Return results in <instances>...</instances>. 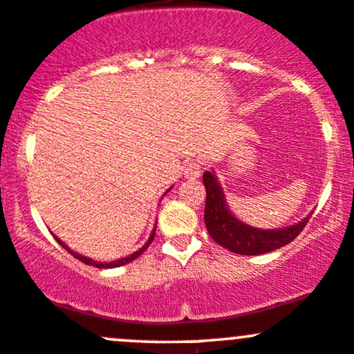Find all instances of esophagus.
<instances>
[{"mask_svg": "<svg viewBox=\"0 0 354 354\" xmlns=\"http://www.w3.org/2000/svg\"><path fill=\"white\" fill-rule=\"evenodd\" d=\"M184 176H185V178H197V177H199L201 176V163L196 162V160L185 163Z\"/></svg>", "mask_w": 354, "mask_h": 354, "instance_id": "34e87169", "label": "esophagus"}]
</instances>
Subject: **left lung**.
Segmentation results:
<instances>
[{
    "label": "left lung",
    "instance_id": "left-lung-1",
    "mask_svg": "<svg viewBox=\"0 0 354 354\" xmlns=\"http://www.w3.org/2000/svg\"><path fill=\"white\" fill-rule=\"evenodd\" d=\"M203 182L206 187L204 221H206L207 233L218 245L236 254H248L250 257V254H261L282 248L299 236V233L306 227L310 214H313L310 212L299 223L277 227V230H261V227L250 226L231 212L214 170L204 172Z\"/></svg>",
    "mask_w": 354,
    "mask_h": 354
}]
</instances>
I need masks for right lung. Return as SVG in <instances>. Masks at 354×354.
<instances>
[{
  "instance_id": "right-lung-1",
  "label": "right lung",
  "mask_w": 354,
  "mask_h": 354,
  "mask_svg": "<svg viewBox=\"0 0 354 354\" xmlns=\"http://www.w3.org/2000/svg\"><path fill=\"white\" fill-rule=\"evenodd\" d=\"M172 189V187H170ZM170 189H167V192L170 191ZM165 192V194H167ZM165 194H163V196H165ZM155 230H157V224H155L153 226V230H151V233H150V238L147 239V243L145 245L142 246V248H138L136 250L135 253H131V254H128V257H124V258H120V260H115V261H96V260H93V258H87V257H84V254H81V253H77V252H74V250H71L69 246L66 245V243L62 241V239L60 238H57L55 234V239H57V243H59L60 246H62V248H66L67 252H69L72 257L74 258H77V260H81L82 263H86V265H93V267H96V268H116V267H121V265H127V263H130V261H133L135 260V258H138L140 254H142L143 252H145V250L148 248V246H150V243L153 241V236H155Z\"/></svg>"
}]
</instances>
